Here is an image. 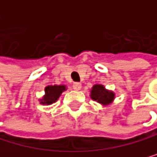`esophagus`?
<instances>
[{
    "mask_svg": "<svg viewBox=\"0 0 157 157\" xmlns=\"http://www.w3.org/2000/svg\"><path fill=\"white\" fill-rule=\"evenodd\" d=\"M81 83H79V82H76V83H73V89L74 90H76V91H78V90H80L81 89Z\"/></svg>",
    "mask_w": 157,
    "mask_h": 157,
    "instance_id": "34e87169",
    "label": "esophagus"
}]
</instances>
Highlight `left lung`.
<instances>
[{"label": "left lung", "instance_id": "8db88e82", "mask_svg": "<svg viewBox=\"0 0 157 157\" xmlns=\"http://www.w3.org/2000/svg\"><path fill=\"white\" fill-rule=\"evenodd\" d=\"M114 93L106 90L103 85H95L91 91V98L98 103L104 104V105L110 104L114 100Z\"/></svg>", "mask_w": 157, "mask_h": 157}]
</instances>
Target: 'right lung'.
<instances>
[{
	"label": "right lung",
	"instance_id": "add662e5",
	"mask_svg": "<svg viewBox=\"0 0 157 157\" xmlns=\"http://www.w3.org/2000/svg\"><path fill=\"white\" fill-rule=\"evenodd\" d=\"M66 89V87L64 85H60V86H47L45 88V96L43 97V99L41 100L42 104H52L57 101V99L59 98V96L61 95V93Z\"/></svg>",
	"mask_w": 157,
	"mask_h": 157
}]
</instances>
